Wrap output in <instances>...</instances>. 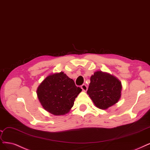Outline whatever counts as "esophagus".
Returning <instances> with one entry per match:
<instances>
[{
    "label": "esophagus",
    "instance_id": "esophagus-1",
    "mask_svg": "<svg viewBox=\"0 0 150 150\" xmlns=\"http://www.w3.org/2000/svg\"><path fill=\"white\" fill-rule=\"evenodd\" d=\"M81 87V89H82V91H87V88H88V87H87V86L86 84H82Z\"/></svg>",
    "mask_w": 150,
    "mask_h": 150
}]
</instances>
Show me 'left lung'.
Masks as SVG:
<instances>
[{"label":"left lung","instance_id":"1","mask_svg":"<svg viewBox=\"0 0 150 150\" xmlns=\"http://www.w3.org/2000/svg\"><path fill=\"white\" fill-rule=\"evenodd\" d=\"M121 91V82L116 77L102 71H97L91 77L87 93L97 107L107 109L119 100Z\"/></svg>","mask_w":150,"mask_h":150}]
</instances>
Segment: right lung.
Here are the masks:
<instances>
[{
    "mask_svg": "<svg viewBox=\"0 0 150 150\" xmlns=\"http://www.w3.org/2000/svg\"><path fill=\"white\" fill-rule=\"evenodd\" d=\"M82 89L63 72L48 76L37 89L38 99L46 110L55 115L68 113Z\"/></svg>",
    "mask_w": 150,
    "mask_h": 150,
    "instance_id": "add662e5",
    "label": "right lung"
}]
</instances>
